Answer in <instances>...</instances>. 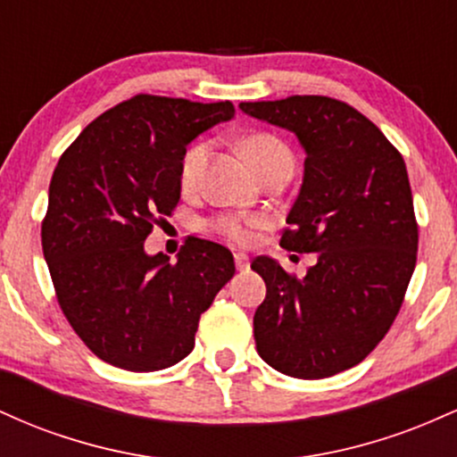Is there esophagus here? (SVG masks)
Instances as JSON below:
<instances>
[{
    "label": "esophagus",
    "instance_id": "esophagus-1",
    "mask_svg": "<svg viewBox=\"0 0 457 457\" xmlns=\"http://www.w3.org/2000/svg\"><path fill=\"white\" fill-rule=\"evenodd\" d=\"M234 262H236V269H238L240 272L249 270V258H246L245 253H236L234 255Z\"/></svg>",
    "mask_w": 457,
    "mask_h": 457
}]
</instances>
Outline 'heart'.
<instances>
[{
    "instance_id": "1",
    "label": "heart",
    "mask_w": 457,
    "mask_h": 457,
    "mask_svg": "<svg viewBox=\"0 0 457 457\" xmlns=\"http://www.w3.org/2000/svg\"><path fill=\"white\" fill-rule=\"evenodd\" d=\"M240 154L243 159L249 162L251 170L255 174H260L262 170L266 167L275 165L279 161H287L292 162V154L287 150V145L279 141L277 137H272L269 133H255L249 135L240 141ZM204 159H206V145L197 144L193 145L191 150L187 152L185 159H182V167H180V182L182 187H193L195 185L199 170H202ZM262 223L260 217H253V214H238V212H225L214 217L208 228L211 232L219 234L221 238L229 240L234 245H246L251 240V234L253 229Z\"/></svg>"
}]
</instances>
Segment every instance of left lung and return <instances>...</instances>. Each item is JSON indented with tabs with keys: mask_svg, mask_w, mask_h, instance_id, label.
Segmentation results:
<instances>
[{
	"mask_svg": "<svg viewBox=\"0 0 457 457\" xmlns=\"http://www.w3.org/2000/svg\"><path fill=\"white\" fill-rule=\"evenodd\" d=\"M240 109L295 133L305 150L281 246L318 253L303 279L269 255L253 260L266 283L253 316L255 348L292 378H328L361 363L402 307L419 245L406 165L374 122L335 98L290 96Z\"/></svg>",
	"mask_w": 457,
	"mask_h": 457,
	"instance_id": "1",
	"label": "left lung"
}]
</instances>
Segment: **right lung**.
<instances>
[{"label":"right lung","instance_id":"obj_1","mask_svg":"<svg viewBox=\"0 0 457 457\" xmlns=\"http://www.w3.org/2000/svg\"><path fill=\"white\" fill-rule=\"evenodd\" d=\"M232 118L229 101L137 94L98 115L62 154L43 251L62 312L98 359L129 371L176 365L234 277V255L211 240L188 238L176 264L144 249L159 214L180 199L187 145Z\"/></svg>","mask_w":457,"mask_h":457}]
</instances>
